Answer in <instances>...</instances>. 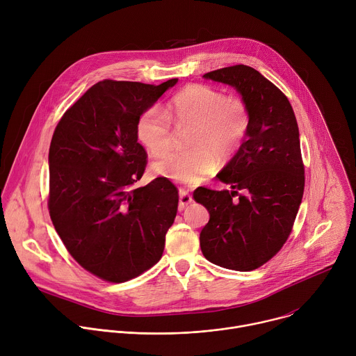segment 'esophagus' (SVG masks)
<instances>
[{"label":"esophagus","mask_w":356,"mask_h":356,"mask_svg":"<svg viewBox=\"0 0 356 356\" xmlns=\"http://www.w3.org/2000/svg\"><path fill=\"white\" fill-rule=\"evenodd\" d=\"M179 211H183L188 204H191L193 201V197L190 195L188 190L187 188H180L179 191Z\"/></svg>","instance_id":"1"}]
</instances>
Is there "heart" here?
Returning <instances> with one entry per match:
<instances>
[{
  "label": "heart",
  "instance_id": "b5f03b06",
  "mask_svg": "<svg viewBox=\"0 0 356 356\" xmlns=\"http://www.w3.org/2000/svg\"><path fill=\"white\" fill-rule=\"evenodd\" d=\"M177 128L190 127L186 142L190 146L173 149L152 165L155 173L177 181H193L211 173L220 155L231 158L249 131L250 114L241 97L225 95L206 84H187L166 107L146 110L138 120L136 135L149 154L159 155L175 139Z\"/></svg>",
  "mask_w": 356,
  "mask_h": 356
}]
</instances>
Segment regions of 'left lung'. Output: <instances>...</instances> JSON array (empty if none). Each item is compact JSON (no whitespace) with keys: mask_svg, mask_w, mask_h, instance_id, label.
<instances>
[{"mask_svg":"<svg viewBox=\"0 0 356 356\" xmlns=\"http://www.w3.org/2000/svg\"><path fill=\"white\" fill-rule=\"evenodd\" d=\"M204 77L239 91L250 125L217 175L232 191L198 187L193 194L210 213L200 246L211 264L249 272L270 261L293 229L304 193L298 127L287 97L258 70L235 65Z\"/></svg>","mask_w":356,"mask_h":356,"instance_id":"left-lung-1","label":"left lung"}]
</instances>
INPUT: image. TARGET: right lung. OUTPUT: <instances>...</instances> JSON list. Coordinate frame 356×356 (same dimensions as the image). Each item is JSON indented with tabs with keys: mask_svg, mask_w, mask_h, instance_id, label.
<instances>
[{
	"mask_svg": "<svg viewBox=\"0 0 356 356\" xmlns=\"http://www.w3.org/2000/svg\"><path fill=\"white\" fill-rule=\"evenodd\" d=\"M176 83L98 81L55 128L49 216L72 258L101 280H131L162 258L179 195L165 177L134 187L147 163L136 124Z\"/></svg>",
	"mask_w": 356,
	"mask_h": 356,
	"instance_id": "add662e5",
	"label": "right lung"
}]
</instances>
